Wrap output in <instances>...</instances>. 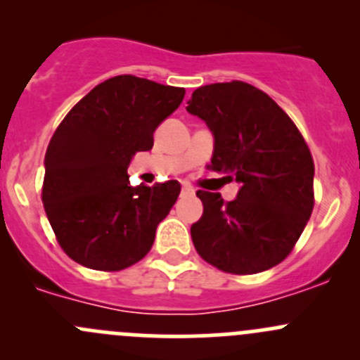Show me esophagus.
<instances>
[{
	"instance_id": "1",
	"label": "esophagus",
	"mask_w": 360,
	"mask_h": 360,
	"mask_svg": "<svg viewBox=\"0 0 360 360\" xmlns=\"http://www.w3.org/2000/svg\"><path fill=\"white\" fill-rule=\"evenodd\" d=\"M195 191H193V188L191 186H186V184H184L183 188H181V195H193Z\"/></svg>"
}]
</instances>
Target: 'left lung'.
<instances>
[{
	"mask_svg": "<svg viewBox=\"0 0 360 360\" xmlns=\"http://www.w3.org/2000/svg\"><path fill=\"white\" fill-rule=\"evenodd\" d=\"M214 134L210 169L237 181L235 200L198 190L191 238L221 271L252 275L291 254L314 210V158L303 136L268 94L245 82L200 86L188 101Z\"/></svg>",
	"mask_w": 360,
	"mask_h": 360,
	"instance_id": "8db88e82",
	"label": "left lung"
}]
</instances>
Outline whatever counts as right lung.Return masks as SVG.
<instances>
[{"label": "right lung", "instance_id": "add662e5", "mask_svg": "<svg viewBox=\"0 0 360 360\" xmlns=\"http://www.w3.org/2000/svg\"><path fill=\"white\" fill-rule=\"evenodd\" d=\"M181 86L120 75L72 106L50 139L41 200L57 242L76 263L118 271L143 259L179 197L177 181L130 186L129 163L184 99Z\"/></svg>", "mask_w": 360, "mask_h": 360}]
</instances>
